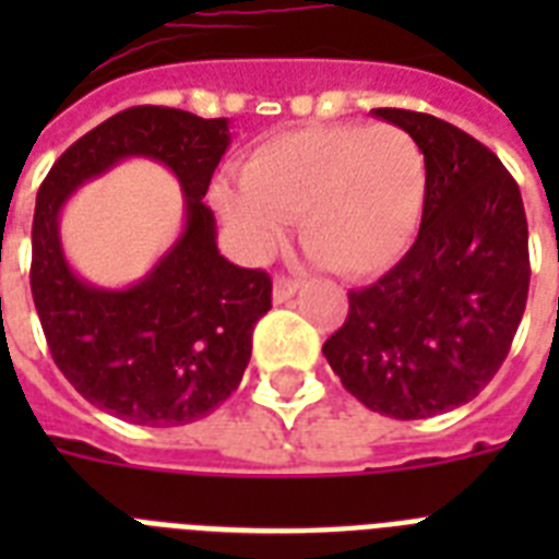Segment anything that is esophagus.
Returning <instances> with one entry per match:
<instances>
[{
	"instance_id": "34e87169",
	"label": "esophagus",
	"mask_w": 559,
	"mask_h": 559,
	"mask_svg": "<svg viewBox=\"0 0 559 559\" xmlns=\"http://www.w3.org/2000/svg\"><path fill=\"white\" fill-rule=\"evenodd\" d=\"M298 281L295 278H287V275H275V281H272V298H275V304H284L289 301L295 293H298Z\"/></svg>"
}]
</instances>
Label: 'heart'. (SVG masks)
I'll return each mask as SVG.
<instances>
[{
	"instance_id": "heart-1",
	"label": "heart",
	"mask_w": 559,
	"mask_h": 559,
	"mask_svg": "<svg viewBox=\"0 0 559 559\" xmlns=\"http://www.w3.org/2000/svg\"><path fill=\"white\" fill-rule=\"evenodd\" d=\"M428 157L411 131L310 126L266 140L240 166V189L215 206L249 255L264 258L301 217V243L344 278H373L402 261L421 224Z\"/></svg>"
}]
</instances>
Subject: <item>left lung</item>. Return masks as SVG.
I'll return each instance as SVG.
<instances>
[{
	"mask_svg": "<svg viewBox=\"0 0 559 559\" xmlns=\"http://www.w3.org/2000/svg\"><path fill=\"white\" fill-rule=\"evenodd\" d=\"M373 115L421 143L428 198L405 258L347 293L324 356L365 407L428 419L471 402L506 361L528 301V224L520 186L479 140L421 111Z\"/></svg>",
	"mask_w": 559,
	"mask_h": 559,
	"instance_id": "1",
	"label": "left lung"
}]
</instances>
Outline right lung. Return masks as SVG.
I'll list each match as a JSON object with an SVG mask.
<instances>
[{
  "instance_id": "add662e5",
  "label": "right lung",
  "mask_w": 559,
  "mask_h": 559,
  "mask_svg": "<svg viewBox=\"0 0 559 559\" xmlns=\"http://www.w3.org/2000/svg\"><path fill=\"white\" fill-rule=\"evenodd\" d=\"M226 146V117L134 106L59 154L36 192L31 293L53 365L91 405L131 425L175 428L224 405L249 365L252 330L272 307L270 275L217 252L215 215L203 203ZM126 156H148L176 171L187 226L146 280L103 290L67 266L58 209L85 179Z\"/></svg>"
}]
</instances>
